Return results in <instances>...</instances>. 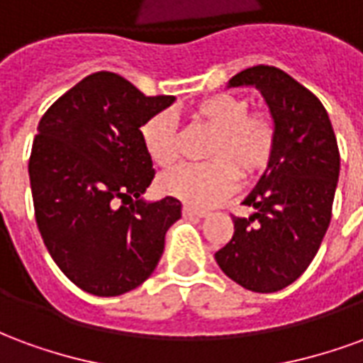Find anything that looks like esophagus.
Masks as SVG:
<instances>
[{
	"label": "esophagus",
	"instance_id": "obj_1",
	"mask_svg": "<svg viewBox=\"0 0 363 363\" xmlns=\"http://www.w3.org/2000/svg\"><path fill=\"white\" fill-rule=\"evenodd\" d=\"M182 216H184V218H206L208 212H206V210L192 208V206H182Z\"/></svg>",
	"mask_w": 363,
	"mask_h": 363
}]
</instances>
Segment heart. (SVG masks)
Segmentation results:
<instances>
[{
  "label": "heart",
  "mask_w": 363,
  "mask_h": 363,
  "mask_svg": "<svg viewBox=\"0 0 363 363\" xmlns=\"http://www.w3.org/2000/svg\"><path fill=\"white\" fill-rule=\"evenodd\" d=\"M249 101L218 93L192 106L190 116L212 132L204 165L179 167L161 177L159 189L186 204L212 206L229 196L237 181H252L267 171L276 153V124L264 112L249 111ZM145 153L157 167H173L181 157V138L174 120L159 112L142 126Z\"/></svg>",
  "instance_id": "b5f03b06"
}]
</instances>
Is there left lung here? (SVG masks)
Here are the masks:
<instances>
[{"label":"left lung","mask_w":363,"mask_h":363,"mask_svg":"<svg viewBox=\"0 0 363 363\" xmlns=\"http://www.w3.org/2000/svg\"><path fill=\"white\" fill-rule=\"evenodd\" d=\"M228 87H255L276 124V153L243 204L255 212L235 218V233L216 262L239 286L272 294L311 264L333 212L340 153L325 106L311 91L272 66H255Z\"/></svg>","instance_id":"obj_1"}]
</instances>
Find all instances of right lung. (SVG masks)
Masks as SVG:
<instances>
[{
  "label": "right lung",
  "instance_id": "1",
  "mask_svg": "<svg viewBox=\"0 0 363 363\" xmlns=\"http://www.w3.org/2000/svg\"><path fill=\"white\" fill-rule=\"evenodd\" d=\"M173 103L96 72L38 122L28 161L36 225L60 270L87 294L114 297L143 284L181 220L177 198L142 196L155 171L140 132Z\"/></svg>",
  "mask_w": 363,
  "mask_h": 363
}]
</instances>
